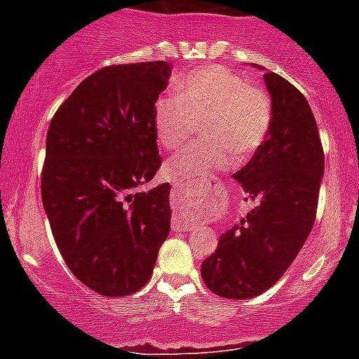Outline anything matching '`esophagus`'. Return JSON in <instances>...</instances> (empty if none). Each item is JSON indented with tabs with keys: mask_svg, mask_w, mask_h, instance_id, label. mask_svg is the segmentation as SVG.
<instances>
[{
	"mask_svg": "<svg viewBox=\"0 0 359 359\" xmlns=\"http://www.w3.org/2000/svg\"><path fill=\"white\" fill-rule=\"evenodd\" d=\"M172 228L176 231H190L192 230V224H189L187 221H183V219L176 214L172 217Z\"/></svg>",
	"mask_w": 359,
	"mask_h": 359,
	"instance_id": "obj_1",
	"label": "esophagus"
}]
</instances>
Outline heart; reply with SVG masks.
Returning a JSON list of instances; mask_svg holds the SVG:
<instances>
[{
	"mask_svg": "<svg viewBox=\"0 0 359 359\" xmlns=\"http://www.w3.org/2000/svg\"><path fill=\"white\" fill-rule=\"evenodd\" d=\"M177 95H165L154 107V131L167 151L182 147L203 122L207 138L190 144L167 163L180 180L228 169L246 161L268 140L273 128V100L241 73L205 66L176 82Z\"/></svg>",
	"mask_w": 359,
	"mask_h": 359,
	"instance_id": "b5f03b06",
	"label": "heart"
}]
</instances>
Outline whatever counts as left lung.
Returning <instances> with one entry per match:
<instances>
[{
	"instance_id": "1",
	"label": "left lung",
	"mask_w": 359,
	"mask_h": 359,
	"mask_svg": "<svg viewBox=\"0 0 359 359\" xmlns=\"http://www.w3.org/2000/svg\"><path fill=\"white\" fill-rule=\"evenodd\" d=\"M264 81L273 128L233 174L257 207L221 236L201 264L208 290L233 300L264 293L286 273L315 224L323 176L322 140L306 97L273 72H266Z\"/></svg>"
}]
</instances>
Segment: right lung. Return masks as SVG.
<instances>
[{"label": "right lung", "instance_id": "1", "mask_svg": "<svg viewBox=\"0 0 359 359\" xmlns=\"http://www.w3.org/2000/svg\"><path fill=\"white\" fill-rule=\"evenodd\" d=\"M170 69L165 61L97 69L50 122L44 210L72 273L104 297L140 291L170 231L169 183L135 194L161 167L154 106Z\"/></svg>", "mask_w": 359, "mask_h": 359}]
</instances>
